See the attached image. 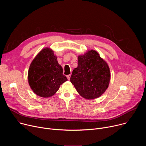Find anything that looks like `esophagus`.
<instances>
[{"label":"esophagus","instance_id":"34e87169","mask_svg":"<svg viewBox=\"0 0 146 146\" xmlns=\"http://www.w3.org/2000/svg\"><path fill=\"white\" fill-rule=\"evenodd\" d=\"M70 76H71V75L70 74H69V75H67V78H68V79L69 80H70Z\"/></svg>","mask_w":146,"mask_h":146}]
</instances>
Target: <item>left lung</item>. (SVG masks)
<instances>
[{"label":"left lung","instance_id":"left-lung-1","mask_svg":"<svg viewBox=\"0 0 146 146\" xmlns=\"http://www.w3.org/2000/svg\"><path fill=\"white\" fill-rule=\"evenodd\" d=\"M110 77L107 62L97 51L91 50L78 56V66L73 70L70 82L80 96L91 100L106 91Z\"/></svg>","mask_w":146,"mask_h":146}]
</instances>
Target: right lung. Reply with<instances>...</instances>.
Returning a JSON list of instances; mask_svg holds the SVG:
<instances>
[{
	"label": "right lung",
	"instance_id": "1",
	"mask_svg": "<svg viewBox=\"0 0 146 146\" xmlns=\"http://www.w3.org/2000/svg\"><path fill=\"white\" fill-rule=\"evenodd\" d=\"M28 80L33 92L43 98L53 96L60 86L68 80L63 74V69L58 64L56 56L48 47L41 50L32 61Z\"/></svg>",
	"mask_w": 146,
	"mask_h": 146
}]
</instances>
